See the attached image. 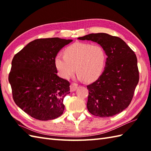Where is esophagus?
<instances>
[{
	"label": "esophagus",
	"instance_id": "esophagus-1",
	"mask_svg": "<svg viewBox=\"0 0 151 151\" xmlns=\"http://www.w3.org/2000/svg\"><path fill=\"white\" fill-rule=\"evenodd\" d=\"M78 84H76V83H71L70 85V91H74L76 90V89L77 88Z\"/></svg>",
	"mask_w": 151,
	"mask_h": 151
}]
</instances>
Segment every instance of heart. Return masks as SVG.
Instances as JSON below:
<instances>
[{
  "instance_id": "heart-1",
  "label": "heart",
  "mask_w": 151,
  "mask_h": 151,
  "mask_svg": "<svg viewBox=\"0 0 151 151\" xmlns=\"http://www.w3.org/2000/svg\"><path fill=\"white\" fill-rule=\"evenodd\" d=\"M107 55L104 49L99 45L76 42L64 50V55L58 54L54 64L60 76L69 78L75 72L78 77L86 82L97 80L103 72Z\"/></svg>"
}]
</instances>
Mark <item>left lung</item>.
I'll use <instances>...</instances> for the list:
<instances>
[{
  "label": "left lung",
  "mask_w": 151,
  "mask_h": 151,
  "mask_svg": "<svg viewBox=\"0 0 151 151\" xmlns=\"http://www.w3.org/2000/svg\"><path fill=\"white\" fill-rule=\"evenodd\" d=\"M78 40L97 43L108 56L104 72L87 86L89 113L100 117L121 113L130 104L139 82L135 53L121 38L106 33L90 34Z\"/></svg>",
  "instance_id": "1"
}]
</instances>
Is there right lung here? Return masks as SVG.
Instances as JSON below:
<instances>
[{"mask_svg":"<svg viewBox=\"0 0 151 151\" xmlns=\"http://www.w3.org/2000/svg\"><path fill=\"white\" fill-rule=\"evenodd\" d=\"M71 41L59 37L35 40L13 58L8 76L13 99L33 118L48 121L62 115L70 84L56 75L54 58Z\"/></svg>","mask_w":151,"mask_h":151,"instance_id":"right-lung-1","label":"right lung"}]
</instances>
